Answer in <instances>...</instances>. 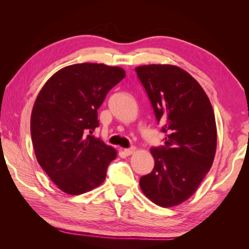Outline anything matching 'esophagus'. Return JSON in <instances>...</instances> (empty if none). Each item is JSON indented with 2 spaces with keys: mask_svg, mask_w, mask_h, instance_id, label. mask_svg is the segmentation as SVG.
Here are the masks:
<instances>
[{
  "mask_svg": "<svg viewBox=\"0 0 249 249\" xmlns=\"http://www.w3.org/2000/svg\"><path fill=\"white\" fill-rule=\"evenodd\" d=\"M135 151H136V147L135 146H131V147H128V149H125L124 150V154L126 156H129V155L133 154V153H135Z\"/></svg>",
  "mask_w": 249,
  "mask_h": 249,
  "instance_id": "obj_1",
  "label": "esophagus"
}]
</instances>
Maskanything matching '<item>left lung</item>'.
I'll list each match as a JSON object with an SVG mask.
<instances>
[{"instance_id":"1","label":"left lung","mask_w":249,"mask_h":249,"mask_svg":"<svg viewBox=\"0 0 249 249\" xmlns=\"http://www.w3.org/2000/svg\"><path fill=\"white\" fill-rule=\"evenodd\" d=\"M154 110L163 145L152 147L153 171L140 178L153 202L170 208L187 200L212 167L217 131L203 89L187 71L173 65L135 68Z\"/></svg>"}]
</instances>
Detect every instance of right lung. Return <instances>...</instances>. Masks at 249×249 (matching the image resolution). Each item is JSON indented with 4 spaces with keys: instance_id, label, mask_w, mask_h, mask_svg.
I'll return each mask as SVG.
<instances>
[{
    "instance_id": "right-lung-1",
    "label": "right lung",
    "mask_w": 249,
    "mask_h": 249,
    "mask_svg": "<svg viewBox=\"0 0 249 249\" xmlns=\"http://www.w3.org/2000/svg\"><path fill=\"white\" fill-rule=\"evenodd\" d=\"M125 71L82 63L55 72L37 96L31 136L37 161L63 192L81 195L99 186L116 152L92 135L97 109Z\"/></svg>"
}]
</instances>
